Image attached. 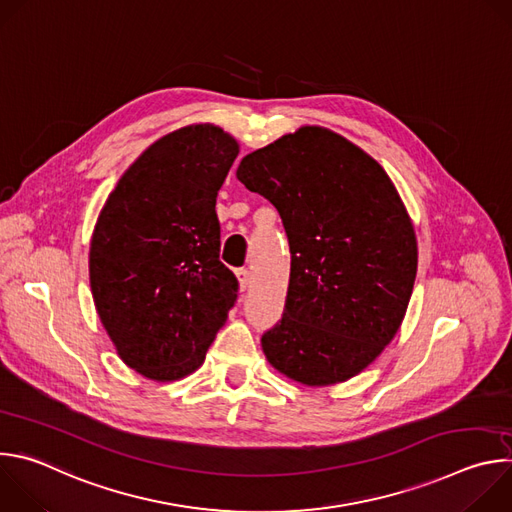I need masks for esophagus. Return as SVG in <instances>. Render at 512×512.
<instances>
[{
  "label": "esophagus",
  "mask_w": 512,
  "mask_h": 512,
  "mask_svg": "<svg viewBox=\"0 0 512 512\" xmlns=\"http://www.w3.org/2000/svg\"><path fill=\"white\" fill-rule=\"evenodd\" d=\"M237 281H239V289L245 291L249 287V283H251V273L247 269H239L237 271Z\"/></svg>",
  "instance_id": "34e87169"
}]
</instances>
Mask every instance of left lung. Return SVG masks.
<instances>
[{
	"label": "left lung",
	"instance_id": "left-lung-1",
	"mask_svg": "<svg viewBox=\"0 0 512 512\" xmlns=\"http://www.w3.org/2000/svg\"><path fill=\"white\" fill-rule=\"evenodd\" d=\"M237 178L277 208L291 251L283 318L261 338L267 362L306 387L356 377L399 332L417 275L415 229L393 180L320 125L247 154Z\"/></svg>",
	"mask_w": 512,
	"mask_h": 512
}]
</instances>
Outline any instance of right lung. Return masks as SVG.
I'll list each match as a JSON object with an SVG mask.
<instances>
[{
    "instance_id": "add662e5",
    "label": "right lung",
    "mask_w": 512,
    "mask_h": 512,
    "mask_svg": "<svg viewBox=\"0 0 512 512\" xmlns=\"http://www.w3.org/2000/svg\"><path fill=\"white\" fill-rule=\"evenodd\" d=\"M237 156L223 127L184 125L141 152L99 212L93 302L119 358L150 381L198 371L237 300L214 210Z\"/></svg>"
}]
</instances>
